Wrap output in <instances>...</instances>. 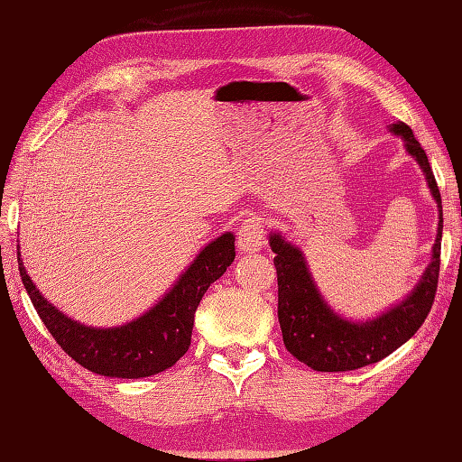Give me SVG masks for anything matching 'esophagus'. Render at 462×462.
Masks as SVG:
<instances>
[{"instance_id": "34e87169", "label": "esophagus", "mask_w": 462, "mask_h": 462, "mask_svg": "<svg viewBox=\"0 0 462 462\" xmlns=\"http://www.w3.org/2000/svg\"><path fill=\"white\" fill-rule=\"evenodd\" d=\"M262 246H264V224L258 216H250L238 230V248L242 252H258Z\"/></svg>"}]
</instances>
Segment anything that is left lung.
Instances as JSON below:
<instances>
[{
  "label": "left lung",
  "mask_w": 462,
  "mask_h": 462,
  "mask_svg": "<svg viewBox=\"0 0 462 462\" xmlns=\"http://www.w3.org/2000/svg\"><path fill=\"white\" fill-rule=\"evenodd\" d=\"M391 132L404 140L406 152L417 160L439 206V228L430 264L402 302L391 306L376 319L366 322L342 319L330 309L316 288L302 250L280 236L278 232L268 236L270 248L276 254L278 322L284 346L300 363L320 373H345V370H356L386 358L414 337L435 302L442 240L440 192L427 152L420 148L409 125L404 122L393 124Z\"/></svg>",
  "instance_id": "obj_1"
}]
</instances>
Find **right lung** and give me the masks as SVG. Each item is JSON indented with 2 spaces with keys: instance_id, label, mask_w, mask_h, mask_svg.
Here are the masks:
<instances>
[{
  "instance_id": "add662e5",
  "label": "right lung",
  "mask_w": 462,
  "mask_h": 462,
  "mask_svg": "<svg viewBox=\"0 0 462 462\" xmlns=\"http://www.w3.org/2000/svg\"><path fill=\"white\" fill-rule=\"evenodd\" d=\"M234 256V234L226 232L206 244L156 306L116 328H94L68 319L35 288L20 256L17 264L35 312L66 355L96 374L143 378L174 366L186 355L198 304L210 284L232 264Z\"/></svg>"
}]
</instances>
